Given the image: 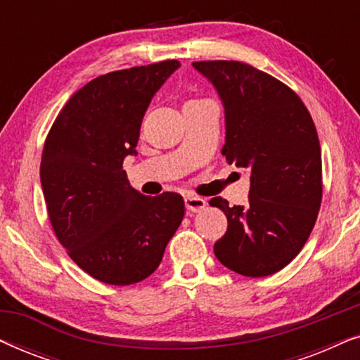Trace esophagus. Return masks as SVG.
Segmentation results:
<instances>
[{"label": "esophagus", "mask_w": 360, "mask_h": 360, "mask_svg": "<svg viewBox=\"0 0 360 360\" xmlns=\"http://www.w3.org/2000/svg\"><path fill=\"white\" fill-rule=\"evenodd\" d=\"M185 206L186 210L191 211V213H196V211H201L206 206V200L201 198V196L188 195L185 198Z\"/></svg>", "instance_id": "34e87169"}]
</instances>
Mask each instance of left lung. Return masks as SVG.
Returning <instances> with one entry per match:
<instances>
[{"label": "left lung", "mask_w": 360, "mask_h": 360, "mask_svg": "<svg viewBox=\"0 0 360 360\" xmlns=\"http://www.w3.org/2000/svg\"><path fill=\"white\" fill-rule=\"evenodd\" d=\"M224 106L228 164L250 174L249 201L211 206L224 211L228 231L214 244L224 267L267 277L297 257L316 223L323 196L321 147L307 106L292 88L236 60L193 62Z\"/></svg>", "instance_id": "1"}]
</instances>
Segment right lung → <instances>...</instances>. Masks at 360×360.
<instances>
[{"instance_id": "obj_1", "label": "right lung", "mask_w": 360, "mask_h": 360, "mask_svg": "<svg viewBox=\"0 0 360 360\" xmlns=\"http://www.w3.org/2000/svg\"><path fill=\"white\" fill-rule=\"evenodd\" d=\"M179 67L164 60L88 82L44 144L41 184L53 233L73 262L103 283L124 287L154 274L184 219L180 195H142L122 170L152 96Z\"/></svg>"}]
</instances>
